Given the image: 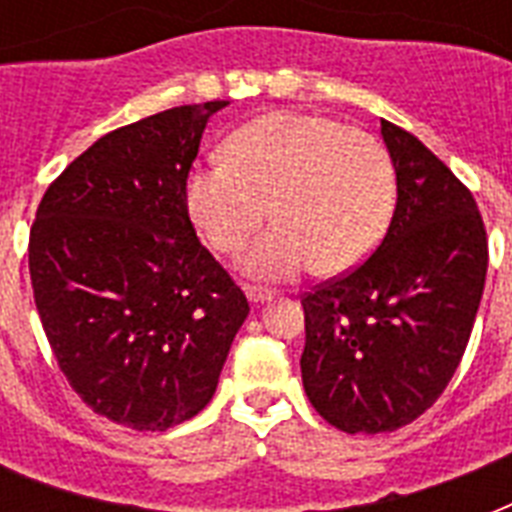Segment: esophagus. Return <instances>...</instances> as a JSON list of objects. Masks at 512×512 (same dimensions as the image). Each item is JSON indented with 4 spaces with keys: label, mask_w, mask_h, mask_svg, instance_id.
<instances>
[{
    "label": "esophagus",
    "mask_w": 512,
    "mask_h": 512,
    "mask_svg": "<svg viewBox=\"0 0 512 512\" xmlns=\"http://www.w3.org/2000/svg\"><path fill=\"white\" fill-rule=\"evenodd\" d=\"M244 292H247L249 303H255V305H260V303H268V300H271V297H273V292H271V289H265V287H255V284H247V287H244Z\"/></svg>",
    "instance_id": "34e87169"
}]
</instances>
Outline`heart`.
Returning <instances> with one entry per match:
<instances>
[{
	"label": "heart",
	"mask_w": 512,
	"mask_h": 512,
	"mask_svg": "<svg viewBox=\"0 0 512 512\" xmlns=\"http://www.w3.org/2000/svg\"><path fill=\"white\" fill-rule=\"evenodd\" d=\"M396 175L369 132L316 114L260 116L236 130L225 162L191 170L185 207L217 252H236L268 215L276 223L239 257L249 279L287 281L313 268L353 271L388 231Z\"/></svg>",
	"instance_id": "1"
}]
</instances>
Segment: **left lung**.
<instances>
[{"instance_id": "1", "label": "left lung", "mask_w": 512, "mask_h": 512, "mask_svg": "<svg viewBox=\"0 0 512 512\" xmlns=\"http://www.w3.org/2000/svg\"><path fill=\"white\" fill-rule=\"evenodd\" d=\"M396 209L372 257L303 297L300 358L313 409L345 433L414 422L457 372L484 295L489 244L473 193L382 119Z\"/></svg>"}]
</instances>
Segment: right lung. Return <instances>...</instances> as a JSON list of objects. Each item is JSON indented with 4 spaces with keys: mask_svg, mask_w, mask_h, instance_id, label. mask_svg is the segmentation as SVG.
<instances>
[{
    "mask_svg": "<svg viewBox=\"0 0 512 512\" xmlns=\"http://www.w3.org/2000/svg\"><path fill=\"white\" fill-rule=\"evenodd\" d=\"M177 106L95 140L47 188L28 239L39 319L95 414L167 430L212 401L249 303L196 239L185 180L209 116Z\"/></svg>",
    "mask_w": 512,
    "mask_h": 512,
    "instance_id": "obj_1",
    "label": "right lung"
}]
</instances>
